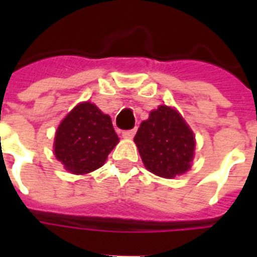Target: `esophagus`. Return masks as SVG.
Wrapping results in <instances>:
<instances>
[{
    "label": "esophagus",
    "instance_id": "34e87169",
    "mask_svg": "<svg viewBox=\"0 0 257 257\" xmlns=\"http://www.w3.org/2000/svg\"><path fill=\"white\" fill-rule=\"evenodd\" d=\"M135 135H136V129H131V131H124L122 132V137L124 139H133Z\"/></svg>",
    "mask_w": 257,
    "mask_h": 257
}]
</instances>
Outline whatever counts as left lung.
<instances>
[{"instance_id": "left-lung-1", "label": "left lung", "mask_w": 257, "mask_h": 257, "mask_svg": "<svg viewBox=\"0 0 257 257\" xmlns=\"http://www.w3.org/2000/svg\"><path fill=\"white\" fill-rule=\"evenodd\" d=\"M145 168L155 175L173 179L191 168L195 136L176 109L160 105L149 113L135 136Z\"/></svg>"}]
</instances>
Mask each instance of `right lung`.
I'll list each match as a JSON object with an SVG mask.
<instances>
[{
	"label": "right lung",
	"mask_w": 257,
	"mask_h": 257,
	"mask_svg": "<svg viewBox=\"0 0 257 257\" xmlns=\"http://www.w3.org/2000/svg\"><path fill=\"white\" fill-rule=\"evenodd\" d=\"M118 143L112 120L85 101L61 121L54 137V156L73 175H85L104 165Z\"/></svg>",
	"instance_id": "obj_1"
}]
</instances>
